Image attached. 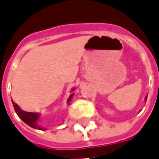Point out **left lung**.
Wrapping results in <instances>:
<instances>
[{"instance_id": "8db88e82", "label": "left lung", "mask_w": 159, "mask_h": 159, "mask_svg": "<svg viewBox=\"0 0 159 159\" xmlns=\"http://www.w3.org/2000/svg\"><path fill=\"white\" fill-rule=\"evenodd\" d=\"M147 95L146 96V98H145V100H147Z\"/></svg>"}]
</instances>
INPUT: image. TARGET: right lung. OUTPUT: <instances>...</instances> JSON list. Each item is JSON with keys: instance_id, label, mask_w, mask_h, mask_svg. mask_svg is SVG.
Returning a JSON list of instances; mask_svg holds the SVG:
<instances>
[{"instance_id": "add662e5", "label": "right lung", "mask_w": 159, "mask_h": 159, "mask_svg": "<svg viewBox=\"0 0 159 159\" xmlns=\"http://www.w3.org/2000/svg\"><path fill=\"white\" fill-rule=\"evenodd\" d=\"M73 90H74V89L71 90V92H72ZM73 95H74V93H72L70 95L69 99L67 100L68 105H69L70 100L72 99ZM12 105H13V107H14V110H15L16 113L20 117V119L22 120L23 122H25L26 124H28L29 126H30L33 129L40 130H46V129H43L42 127H40V125L38 124V119H39L40 114L35 113V112H28V111H25L21 110L20 107H19V105L16 104L15 102H13V101H12Z\"/></svg>"}]
</instances>
